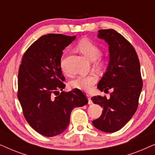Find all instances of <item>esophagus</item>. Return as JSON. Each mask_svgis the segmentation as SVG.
Returning <instances> with one entry per match:
<instances>
[{
    "label": "esophagus",
    "mask_w": 155,
    "mask_h": 155,
    "mask_svg": "<svg viewBox=\"0 0 155 155\" xmlns=\"http://www.w3.org/2000/svg\"><path fill=\"white\" fill-rule=\"evenodd\" d=\"M87 99H88V104H92V99H91V97L90 96V95L87 94Z\"/></svg>",
    "instance_id": "obj_1"
}]
</instances>
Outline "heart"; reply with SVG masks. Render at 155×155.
<instances>
[{"instance_id": "heart-1", "label": "heart", "mask_w": 155, "mask_h": 155, "mask_svg": "<svg viewBox=\"0 0 155 155\" xmlns=\"http://www.w3.org/2000/svg\"><path fill=\"white\" fill-rule=\"evenodd\" d=\"M76 48L82 54H83L88 59L91 61H95L97 66H103L104 62L100 57L101 54L100 48L92 40L84 38L78 42L76 46ZM61 67L63 71H66L64 57L61 58ZM97 80H98V78L94 74L89 75H80L76 76L73 80H71V85L73 88L79 89L84 92H89L92 90Z\"/></svg>"}]
</instances>
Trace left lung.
<instances>
[{
    "instance_id": "1",
    "label": "left lung",
    "mask_w": 155,
    "mask_h": 155,
    "mask_svg": "<svg viewBox=\"0 0 155 155\" xmlns=\"http://www.w3.org/2000/svg\"><path fill=\"white\" fill-rule=\"evenodd\" d=\"M98 32L97 37L109 45V63L97 88L113 92L109 99L99 95L92 97L93 102L103 108L100 117L92 124L103 132L114 133L122 128L137 109L143 88L140 65L135 48L124 36L113 29Z\"/></svg>"
}]
</instances>
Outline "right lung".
<instances>
[{
    "mask_svg": "<svg viewBox=\"0 0 155 155\" xmlns=\"http://www.w3.org/2000/svg\"><path fill=\"white\" fill-rule=\"evenodd\" d=\"M75 36L44 35L23 55L18 72V97L25 119L34 130L46 137L68 128L72 110L88 100L79 89L63 91L65 84L61 67L63 50ZM62 91L61 93L59 90Z\"/></svg>",
    "mask_w": 155,
    "mask_h": 155,
    "instance_id": "1",
    "label": "right lung"
}]
</instances>
